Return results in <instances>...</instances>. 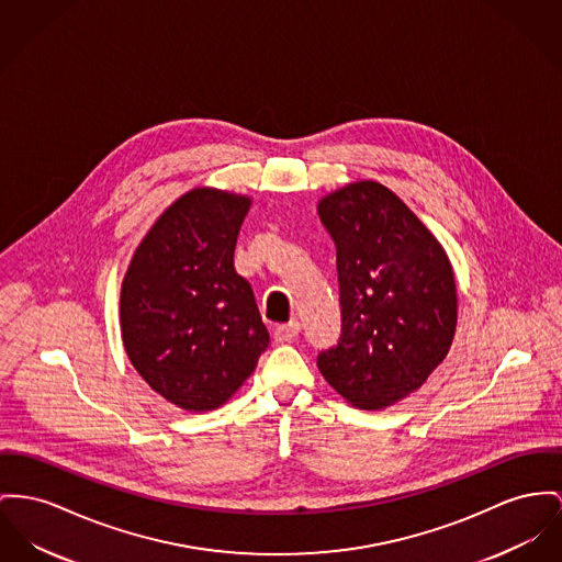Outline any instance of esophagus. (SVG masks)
I'll return each mask as SVG.
<instances>
[{"label": "esophagus", "mask_w": 562, "mask_h": 562, "mask_svg": "<svg viewBox=\"0 0 562 562\" xmlns=\"http://www.w3.org/2000/svg\"><path fill=\"white\" fill-rule=\"evenodd\" d=\"M299 335V322H290V324H285V326H279V328L274 330V340H277V342H288V340H292V338H296Z\"/></svg>", "instance_id": "obj_1"}]
</instances>
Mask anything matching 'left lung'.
Returning <instances> with one entry per match:
<instances>
[{
    "label": "left lung",
    "instance_id": "1",
    "mask_svg": "<svg viewBox=\"0 0 562 562\" xmlns=\"http://www.w3.org/2000/svg\"><path fill=\"white\" fill-rule=\"evenodd\" d=\"M337 245L342 330L317 356L324 379L358 409L381 412L419 390L446 360L458 322L443 245L376 181H356L317 204Z\"/></svg>",
    "mask_w": 562,
    "mask_h": 562
}]
</instances>
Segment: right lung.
I'll list each match as a JSON object with an SVG mask.
<instances>
[{
  "label": "right lung",
  "instance_id": "right-lung-1",
  "mask_svg": "<svg viewBox=\"0 0 562 562\" xmlns=\"http://www.w3.org/2000/svg\"><path fill=\"white\" fill-rule=\"evenodd\" d=\"M251 198L189 189L150 225L121 283V338L153 392L183 412H213L256 371L270 337L234 268Z\"/></svg>",
  "mask_w": 562,
  "mask_h": 562
}]
</instances>
